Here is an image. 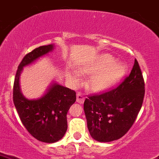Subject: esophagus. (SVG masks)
Masks as SVG:
<instances>
[{
	"label": "esophagus",
	"instance_id": "34e87169",
	"mask_svg": "<svg viewBox=\"0 0 159 159\" xmlns=\"http://www.w3.org/2000/svg\"><path fill=\"white\" fill-rule=\"evenodd\" d=\"M84 100L85 98L84 96H83V95L82 94V93H78L77 94H76V102L80 104H83V102H84Z\"/></svg>",
	"mask_w": 159,
	"mask_h": 159
}]
</instances>
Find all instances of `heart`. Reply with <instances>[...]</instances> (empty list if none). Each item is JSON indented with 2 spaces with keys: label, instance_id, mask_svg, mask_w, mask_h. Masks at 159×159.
<instances>
[{
  "label": "heart",
  "instance_id": "b5f03b06",
  "mask_svg": "<svg viewBox=\"0 0 159 159\" xmlns=\"http://www.w3.org/2000/svg\"><path fill=\"white\" fill-rule=\"evenodd\" d=\"M126 71L125 63L117 62L115 57L108 53L99 55L94 61L80 70L82 73L93 74L88 81L87 88L94 92L104 91L114 86L124 77ZM67 77L73 84L80 83L74 70H69Z\"/></svg>",
  "mask_w": 159,
  "mask_h": 159
}]
</instances>
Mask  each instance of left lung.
Returning <instances> with one entry per match:
<instances>
[{"instance_id":"1","label":"left lung","mask_w":159,"mask_h":159,"mask_svg":"<svg viewBox=\"0 0 159 159\" xmlns=\"http://www.w3.org/2000/svg\"><path fill=\"white\" fill-rule=\"evenodd\" d=\"M145 95V83L138 61L117 87L89 96L83 106L92 138L109 142L122 138L132 127L139 112Z\"/></svg>"}]
</instances>
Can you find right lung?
Returning <instances> with one entry per match:
<instances>
[{
  "label": "right lung",
  "instance_id": "add662e5",
  "mask_svg": "<svg viewBox=\"0 0 159 159\" xmlns=\"http://www.w3.org/2000/svg\"><path fill=\"white\" fill-rule=\"evenodd\" d=\"M54 49V44L42 46L24 57L17 68L13 91L14 106L23 125L33 137L46 143H54L64 136L67 130L66 114L76 102V93L53 81L40 97L27 99L21 92L20 77L24 67Z\"/></svg>",
  "mask_w": 159,
  "mask_h": 159
}]
</instances>
